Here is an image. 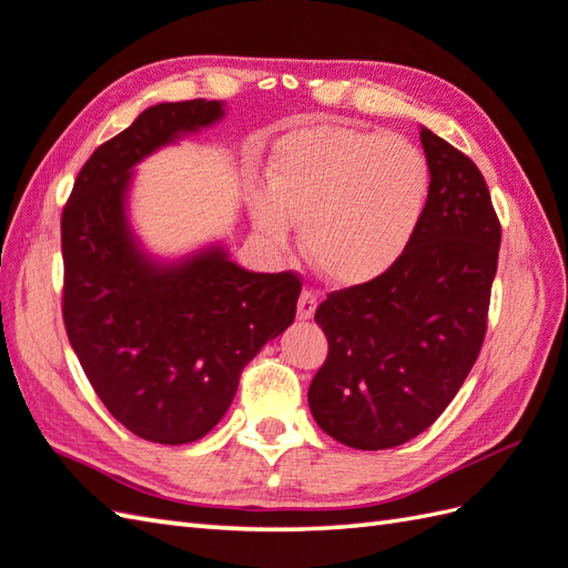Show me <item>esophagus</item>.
Listing matches in <instances>:
<instances>
[{"label":"esophagus","mask_w":568,"mask_h":568,"mask_svg":"<svg viewBox=\"0 0 568 568\" xmlns=\"http://www.w3.org/2000/svg\"><path fill=\"white\" fill-rule=\"evenodd\" d=\"M316 302H320V297H316L314 290L305 287L300 293V300H297V316L300 320H312L314 312H316Z\"/></svg>","instance_id":"34e87169"}]
</instances>
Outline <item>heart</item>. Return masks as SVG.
I'll list each match as a JSON object with an SVG mask.
<instances>
[{
    "label": "heart",
    "mask_w": 568,
    "mask_h": 568,
    "mask_svg": "<svg viewBox=\"0 0 568 568\" xmlns=\"http://www.w3.org/2000/svg\"><path fill=\"white\" fill-rule=\"evenodd\" d=\"M430 171L424 152L397 135L316 123L275 142L268 193L252 197L256 227L273 244L302 224V248L326 281L353 287L382 278L424 217Z\"/></svg>",
    "instance_id": "b5f03b06"
}]
</instances>
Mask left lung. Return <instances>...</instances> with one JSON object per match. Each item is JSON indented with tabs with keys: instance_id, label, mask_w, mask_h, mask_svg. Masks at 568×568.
<instances>
[{
	"instance_id": "8db88e82",
	"label": "left lung",
	"mask_w": 568,
	"mask_h": 568,
	"mask_svg": "<svg viewBox=\"0 0 568 568\" xmlns=\"http://www.w3.org/2000/svg\"><path fill=\"white\" fill-rule=\"evenodd\" d=\"M428 203L382 278L334 290L314 312L328 353L307 399L316 424L355 450H387L435 424L486 336L500 222L481 171L420 130Z\"/></svg>"
}]
</instances>
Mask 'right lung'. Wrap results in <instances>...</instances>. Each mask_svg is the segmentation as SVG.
Listing matches in <instances>:
<instances>
[{
	"instance_id": "right-lung-1",
	"label": "right lung",
	"mask_w": 568,
	"mask_h": 568,
	"mask_svg": "<svg viewBox=\"0 0 568 568\" xmlns=\"http://www.w3.org/2000/svg\"><path fill=\"white\" fill-rule=\"evenodd\" d=\"M222 113L205 99L142 111L89 156L62 207L64 332L103 406L150 443L183 445L213 430L246 363L297 312L295 271H244L222 248L156 266L130 236V169Z\"/></svg>"
}]
</instances>
